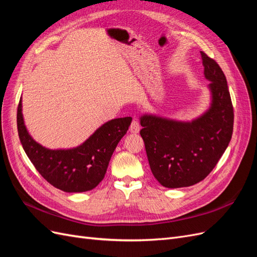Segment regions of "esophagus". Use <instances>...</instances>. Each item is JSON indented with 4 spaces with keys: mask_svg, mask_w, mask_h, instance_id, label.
<instances>
[{
    "mask_svg": "<svg viewBox=\"0 0 257 257\" xmlns=\"http://www.w3.org/2000/svg\"><path fill=\"white\" fill-rule=\"evenodd\" d=\"M139 130H141V124H139L137 119H133V121H132V123H131V126H130L131 133L137 134V133H139Z\"/></svg>",
    "mask_w": 257,
    "mask_h": 257,
    "instance_id": "obj_1",
    "label": "esophagus"
}]
</instances>
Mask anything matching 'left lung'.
<instances>
[{"mask_svg":"<svg viewBox=\"0 0 257 257\" xmlns=\"http://www.w3.org/2000/svg\"><path fill=\"white\" fill-rule=\"evenodd\" d=\"M212 93L210 109L192 122L153 115L141 118V135L155 179L165 188L195 184L212 172L231 139L232 107L226 77L216 62L200 51Z\"/></svg>","mask_w":257,"mask_h":257,"instance_id":"8db88e82","label":"left lung"}]
</instances>
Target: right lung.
<instances>
[{
	"label": "right lung",
	"instance_id": "add662e5",
	"mask_svg": "<svg viewBox=\"0 0 257 257\" xmlns=\"http://www.w3.org/2000/svg\"><path fill=\"white\" fill-rule=\"evenodd\" d=\"M131 122V116L113 119L79 147L49 150L29 135L23 123L21 99L17 109L18 135L28 158L46 181L68 193L90 191L103 180L115 147L126 134Z\"/></svg>",
	"mask_w": 257,
	"mask_h": 257
}]
</instances>
